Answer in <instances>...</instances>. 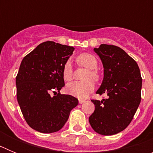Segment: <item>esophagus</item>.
<instances>
[{
  "mask_svg": "<svg viewBox=\"0 0 153 153\" xmlns=\"http://www.w3.org/2000/svg\"><path fill=\"white\" fill-rule=\"evenodd\" d=\"M86 102V100H82V99H79V103H83V102Z\"/></svg>",
  "mask_w": 153,
  "mask_h": 153,
  "instance_id": "34e87169",
  "label": "esophagus"
}]
</instances>
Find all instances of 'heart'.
Returning a JSON list of instances; mask_svg holds the SVG:
<instances>
[{
    "label": "heart",
    "mask_w": 153,
    "mask_h": 153,
    "mask_svg": "<svg viewBox=\"0 0 153 153\" xmlns=\"http://www.w3.org/2000/svg\"><path fill=\"white\" fill-rule=\"evenodd\" d=\"M76 61L78 64L88 70L83 76L85 80L69 83L67 86V91L69 94L77 98H85L94 90L95 83L93 79L97 81L100 79L98 71L96 70L98 67V60L94 55L89 53H83L76 57ZM62 74L65 81H70L73 79L74 73L70 61L66 62L63 65Z\"/></svg>",
    "instance_id": "obj_1"
}]
</instances>
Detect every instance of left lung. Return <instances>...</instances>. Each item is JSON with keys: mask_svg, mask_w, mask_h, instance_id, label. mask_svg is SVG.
I'll list each match as a JSON object with an SVG mask.
<instances>
[{"mask_svg": "<svg viewBox=\"0 0 153 153\" xmlns=\"http://www.w3.org/2000/svg\"><path fill=\"white\" fill-rule=\"evenodd\" d=\"M94 51L104 68L97 93H106L107 98L92 100L95 110L89 122L97 133L111 136L124 130L134 117L141 101V74L137 63L120 47L101 44Z\"/></svg>", "mask_w": 153, "mask_h": 153, "instance_id": "1", "label": "left lung"}]
</instances>
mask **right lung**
Segmentation results:
<instances>
[{
	"label": "right lung",
	"instance_id": "add662e5",
	"mask_svg": "<svg viewBox=\"0 0 153 153\" xmlns=\"http://www.w3.org/2000/svg\"><path fill=\"white\" fill-rule=\"evenodd\" d=\"M74 48L46 41L25 56L16 77L17 99L28 125L43 133L57 132L67 121L78 100L61 94L63 65ZM53 92V97L50 95Z\"/></svg>",
	"mask_w": 153,
	"mask_h": 153
}]
</instances>
